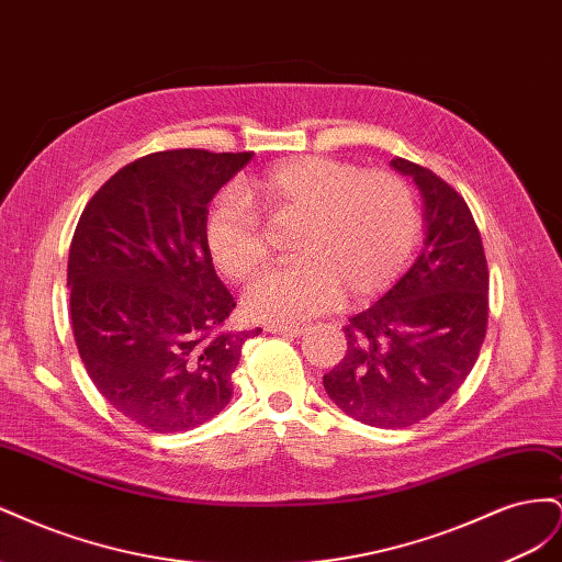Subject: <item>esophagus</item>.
Segmentation results:
<instances>
[{"label": "esophagus", "instance_id": "obj_1", "mask_svg": "<svg viewBox=\"0 0 562 562\" xmlns=\"http://www.w3.org/2000/svg\"><path fill=\"white\" fill-rule=\"evenodd\" d=\"M265 330L271 335H285V337H300L304 333V328L300 326H281V323H269Z\"/></svg>", "mask_w": 562, "mask_h": 562}]
</instances>
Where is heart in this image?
Segmentation results:
<instances>
[{
    "label": "heart",
    "mask_w": 562,
    "mask_h": 562,
    "mask_svg": "<svg viewBox=\"0 0 562 562\" xmlns=\"http://www.w3.org/2000/svg\"><path fill=\"white\" fill-rule=\"evenodd\" d=\"M302 220L295 265L267 271L244 295L255 321H310L347 293L368 300L396 281L417 244V203L401 178L366 176L359 166L302 157L271 166L241 184V196L220 194L203 223L213 265L232 281H248L267 260L260 220Z\"/></svg>",
    "instance_id": "heart-1"
}]
</instances>
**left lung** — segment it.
I'll use <instances>...</instances> for the list:
<instances>
[{
  "instance_id": "1",
  "label": "left lung",
  "mask_w": 562,
  "mask_h": 562,
  "mask_svg": "<svg viewBox=\"0 0 562 562\" xmlns=\"http://www.w3.org/2000/svg\"><path fill=\"white\" fill-rule=\"evenodd\" d=\"M424 206L413 267L345 326L347 353L323 375L330 401L378 429L436 413L462 386L487 328V262L467 201L429 168L394 157Z\"/></svg>"
}]
</instances>
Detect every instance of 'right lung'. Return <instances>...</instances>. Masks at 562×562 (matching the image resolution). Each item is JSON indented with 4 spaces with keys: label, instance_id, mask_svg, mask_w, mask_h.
<instances>
[{
    "label": "right lung",
    "instance_id": "1",
    "mask_svg": "<svg viewBox=\"0 0 562 562\" xmlns=\"http://www.w3.org/2000/svg\"><path fill=\"white\" fill-rule=\"evenodd\" d=\"M250 159L147 155L100 187L75 229L67 288L81 361L112 407L157 434L223 411L241 347L260 333H223L236 304L203 239L209 203Z\"/></svg>",
    "mask_w": 562,
    "mask_h": 562
}]
</instances>
